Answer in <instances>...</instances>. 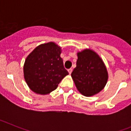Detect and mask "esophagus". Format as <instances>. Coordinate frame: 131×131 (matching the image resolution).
<instances>
[{"label": "esophagus", "instance_id": "obj_1", "mask_svg": "<svg viewBox=\"0 0 131 131\" xmlns=\"http://www.w3.org/2000/svg\"><path fill=\"white\" fill-rule=\"evenodd\" d=\"M68 72H69V74H71V73H72V71H73V69H71V68H70V69H69L68 70Z\"/></svg>", "mask_w": 131, "mask_h": 131}]
</instances>
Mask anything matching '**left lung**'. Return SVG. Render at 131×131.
I'll return each instance as SVG.
<instances>
[{
	"mask_svg": "<svg viewBox=\"0 0 131 131\" xmlns=\"http://www.w3.org/2000/svg\"><path fill=\"white\" fill-rule=\"evenodd\" d=\"M77 66L71 73L77 90L85 96L99 93L106 86L108 73L100 56L91 49L77 52Z\"/></svg>",
	"mask_w": 131,
	"mask_h": 131,
	"instance_id": "obj_1",
	"label": "left lung"
}]
</instances>
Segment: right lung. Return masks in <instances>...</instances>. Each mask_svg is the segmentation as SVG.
<instances>
[{
	"instance_id": "obj_1",
	"label": "right lung",
	"mask_w": 131,
	"mask_h": 131,
	"mask_svg": "<svg viewBox=\"0 0 131 131\" xmlns=\"http://www.w3.org/2000/svg\"><path fill=\"white\" fill-rule=\"evenodd\" d=\"M61 52V47L49 42L39 45L27 56L24 66V79L35 93H50L69 74L63 66Z\"/></svg>"
}]
</instances>
